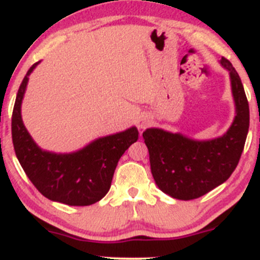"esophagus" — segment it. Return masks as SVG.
<instances>
[{
  "label": "esophagus",
  "mask_w": 260,
  "mask_h": 260,
  "mask_svg": "<svg viewBox=\"0 0 260 260\" xmlns=\"http://www.w3.org/2000/svg\"><path fill=\"white\" fill-rule=\"evenodd\" d=\"M150 124V119L149 118H141L140 119V120H138V123H137V125H138V128H140V129H145V128H147V125Z\"/></svg>",
  "instance_id": "obj_1"
}]
</instances>
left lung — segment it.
<instances>
[{"label": "left lung", "mask_w": 260, "mask_h": 260, "mask_svg": "<svg viewBox=\"0 0 260 260\" xmlns=\"http://www.w3.org/2000/svg\"><path fill=\"white\" fill-rule=\"evenodd\" d=\"M220 64L230 72L236 116L224 136L193 141L179 133L150 128L142 133L150 167L163 192L179 200H193L230 178L236 169L249 131V103L239 74L225 57Z\"/></svg>", "instance_id": "obj_1"}]
</instances>
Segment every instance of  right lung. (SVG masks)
<instances>
[{
  "instance_id": "right-lung-1",
  "label": "right lung",
  "mask_w": 260,
  "mask_h": 260,
  "mask_svg": "<svg viewBox=\"0 0 260 260\" xmlns=\"http://www.w3.org/2000/svg\"><path fill=\"white\" fill-rule=\"evenodd\" d=\"M37 64L31 65L26 73L14 105L11 135L16 157L31 183L45 198L70 207L91 205L108 193L116 164L125 150L137 141L138 131L132 127L99 138L73 154L42 151L24 127L20 114L28 75Z\"/></svg>"
}]
</instances>
